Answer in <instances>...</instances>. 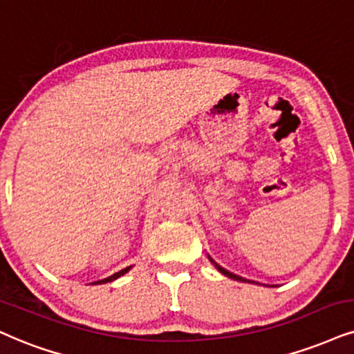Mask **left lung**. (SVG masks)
Listing matches in <instances>:
<instances>
[{
  "label": "left lung",
  "mask_w": 354,
  "mask_h": 354,
  "mask_svg": "<svg viewBox=\"0 0 354 354\" xmlns=\"http://www.w3.org/2000/svg\"><path fill=\"white\" fill-rule=\"evenodd\" d=\"M208 259H210V261H212V264H213V266H215V268H216L218 270H220V272H221V274H223V276H226V277H230V279H234V281H239V282H251V281H248V279H244V277H239V276H236V274L230 272V270H226L225 268H221V266H218V264L215 263V261H213V259H212V257H210V256H208ZM252 283H254V282H252Z\"/></svg>",
  "instance_id": "obj_1"
}]
</instances>
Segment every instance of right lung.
Listing matches in <instances>:
<instances>
[{
  "instance_id": "add662e5",
  "label": "right lung",
  "mask_w": 354,
  "mask_h": 354,
  "mask_svg": "<svg viewBox=\"0 0 354 354\" xmlns=\"http://www.w3.org/2000/svg\"><path fill=\"white\" fill-rule=\"evenodd\" d=\"M133 268V266H129V268H126V269H121L120 272H116V274H113V276H110V277H106V279H102V281H97V282H93V283H106V282H111V281H115V279H118V277H121V276H124L126 272H128V270Z\"/></svg>"
}]
</instances>
